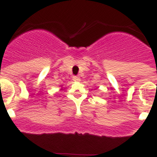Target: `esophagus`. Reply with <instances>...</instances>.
Instances as JSON below:
<instances>
[{"mask_svg":"<svg viewBox=\"0 0 157 157\" xmlns=\"http://www.w3.org/2000/svg\"><path fill=\"white\" fill-rule=\"evenodd\" d=\"M73 80H74V81H79L80 78L78 77V76H74V77H73Z\"/></svg>","mask_w":157,"mask_h":157,"instance_id":"obj_1","label":"esophagus"}]
</instances>
